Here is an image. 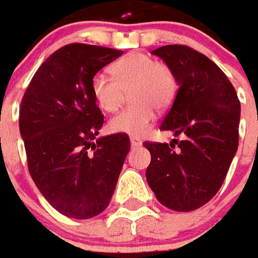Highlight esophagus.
Returning a JSON list of instances; mask_svg holds the SVG:
<instances>
[{
    "instance_id": "obj_1",
    "label": "esophagus",
    "mask_w": 258,
    "mask_h": 258,
    "mask_svg": "<svg viewBox=\"0 0 258 258\" xmlns=\"http://www.w3.org/2000/svg\"><path fill=\"white\" fill-rule=\"evenodd\" d=\"M130 142H131V146H133V148H137V146L142 145V141H141L140 138H135V137H131V138H130Z\"/></svg>"
}]
</instances>
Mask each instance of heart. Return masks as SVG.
Instances as JSON below:
<instances>
[{
	"label": "heart",
	"instance_id": "1",
	"mask_svg": "<svg viewBox=\"0 0 258 258\" xmlns=\"http://www.w3.org/2000/svg\"><path fill=\"white\" fill-rule=\"evenodd\" d=\"M110 74L95 73L91 79V94L96 105L112 113L121 105L124 92L133 103L113 116L109 130L118 134L144 137L149 131L155 109L162 112L171 103L178 91L173 69L144 52H131L116 60Z\"/></svg>",
	"mask_w": 258,
	"mask_h": 258
}]
</instances>
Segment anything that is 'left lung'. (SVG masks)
<instances>
[{
	"instance_id": "obj_1",
	"label": "left lung",
	"mask_w": 258,
	"mask_h": 258,
	"mask_svg": "<svg viewBox=\"0 0 258 258\" xmlns=\"http://www.w3.org/2000/svg\"><path fill=\"white\" fill-rule=\"evenodd\" d=\"M175 73L178 92L160 130L170 144L144 142L151 152L146 181L156 199L175 211H192L220 190L239 144L240 102L225 73L186 45L152 51Z\"/></svg>"
}]
</instances>
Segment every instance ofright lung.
<instances>
[{
	"label": "right lung",
	"instance_id": "1",
	"mask_svg": "<svg viewBox=\"0 0 258 258\" xmlns=\"http://www.w3.org/2000/svg\"><path fill=\"white\" fill-rule=\"evenodd\" d=\"M121 55L79 42L59 48L38 68L20 103L29 173L49 205L70 218H92L106 209L131 146L127 134L94 142L103 114L91 79Z\"/></svg>",
	"mask_w": 258,
	"mask_h": 258
}]
</instances>
